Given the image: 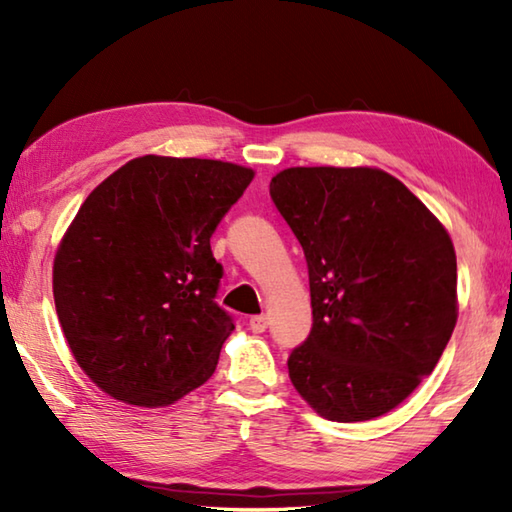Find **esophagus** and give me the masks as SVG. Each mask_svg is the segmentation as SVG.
<instances>
[{
	"mask_svg": "<svg viewBox=\"0 0 512 512\" xmlns=\"http://www.w3.org/2000/svg\"><path fill=\"white\" fill-rule=\"evenodd\" d=\"M248 325H250V329H253L255 334H262L264 329L268 327V318L266 316H253L248 320Z\"/></svg>",
	"mask_w": 512,
	"mask_h": 512,
	"instance_id": "esophagus-1",
	"label": "esophagus"
}]
</instances>
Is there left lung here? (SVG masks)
<instances>
[{
  "mask_svg": "<svg viewBox=\"0 0 512 512\" xmlns=\"http://www.w3.org/2000/svg\"><path fill=\"white\" fill-rule=\"evenodd\" d=\"M271 198L305 250L314 327L291 352L302 400L334 422L400 406L431 375L458 318L445 225L377 167H291Z\"/></svg>",
  "mask_w": 512,
  "mask_h": 512,
  "instance_id": "1",
  "label": "left lung"
}]
</instances>
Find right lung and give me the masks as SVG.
<instances>
[{"label":"right lung","mask_w":512,"mask_h":512,"mask_svg":"<svg viewBox=\"0 0 512 512\" xmlns=\"http://www.w3.org/2000/svg\"><path fill=\"white\" fill-rule=\"evenodd\" d=\"M255 171L142 155L85 198L54 257L76 363L112 400L160 409L203 386L235 329L216 305L210 237Z\"/></svg>","instance_id":"obj_1"}]
</instances>
